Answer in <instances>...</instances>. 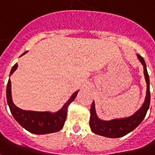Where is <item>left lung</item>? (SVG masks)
<instances>
[{"label": "left lung", "instance_id": "obj_1", "mask_svg": "<svg viewBox=\"0 0 155 155\" xmlns=\"http://www.w3.org/2000/svg\"><path fill=\"white\" fill-rule=\"evenodd\" d=\"M139 61L143 66V74L145 76L147 83V92L144 102L141 108L136 111L134 115L128 117L121 119H112L111 121H103L98 118L95 109V102L93 101L91 107V119H90V127L94 134L104 136L107 138H121L129 134L134 130L137 127L142 123L145 117L150 103V91H149V76L146 68L144 59L139 54H137Z\"/></svg>", "mask_w": 155, "mask_h": 155}]
</instances>
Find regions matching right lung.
<instances>
[{"instance_id": "1", "label": "right lung", "mask_w": 155, "mask_h": 155, "mask_svg": "<svg viewBox=\"0 0 155 155\" xmlns=\"http://www.w3.org/2000/svg\"><path fill=\"white\" fill-rule=\"evenodd\" d=\"M27 52L23 53L21 56L25 54ZM17 64H15L11 70L10 75L13 74V72L17 70ZM11 81H8L7 87H6V99L7 104L9 106L10 111L22 127L30 133L35 134H47L58 132L62 129L64 122L66 120L67 109L68 107L77 96L78 91L70 96L66 103L63 106V107L59 111L52 113L50 111H25L18 108L15 106L12 98V90H11Z\"/></svg>"}]
</instances>
